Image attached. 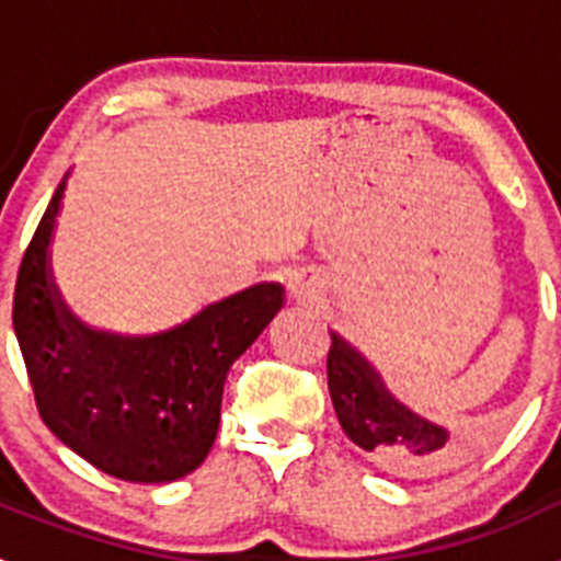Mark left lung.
Here are the masks:
<instances>
[{
    "label": "left lung",
    "mask_w": 561,
    "mask_h": 561,
    "mask_svg": "<svg viewBox=\"0 0 561 561\" xmlns=\"http://www.w3.org/2000/svg\"><path fill=\"white\" fill-rule=\"evenodd\" d=\"M329 393L342 433L393 472H435L449 460L447 430L419 419L385 390L379 374L348 342L331 334Z\"/></svg>",
    "instance_id": "1"
}]
</instances>
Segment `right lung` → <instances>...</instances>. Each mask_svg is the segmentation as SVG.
Here are the masks:
<instances>
[{"label":"right lung","instance_id":"add662e5","mask_svg":"<svg viewBox=\"0 0 561 561\" xmlns=\"http://www.w3.org/2000/svg\"><path fill=\"white\" fill-rule=\"evenodd\" d=\"M61 196L64 182L30 238L13 291V329L38 415L112 478H185L216 440L227 370L280 311L284 289L250 286L165 334L87 329L49 284L47 247Z\"/></svg>","mask_w":561,"mask_h":561}]
</instances>
